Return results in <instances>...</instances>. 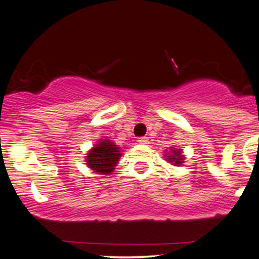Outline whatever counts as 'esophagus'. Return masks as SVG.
<instances>
[{"label": "esophagus", "mask_w": 259, "mask_h": 259, "mask_svg": "<svg viewBox=\"0 0 259 259\" xmlns=\"http://www.w3.org/2000/svg\"><path fill=\"white\" fill-rule=\"evenodd\" d=\"M138 142H139V144H141V145H147L150 141H148V138H140L138 140Z\"/></svg>", "instance_id": "obj_1"}]
</instances>
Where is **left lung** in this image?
<instances>
[{"instance_id":"8db88e82","label":"left lung","mask_w":259,"mask_h":259,"mask_svg":"<svg viewBox=\"0 0 259 259\" xmlns=\"http://www.w3.org/2000/svg\"><path fill=\"white\" fill-rule=\"evenodd\" d=\"M169 153L168 156H165L167 157V159L169 163H171V164L173 165H181L184 163V159H185V156H184L183 154V152H181V150H171V151H169Z\"/></svg>"}]
</instances>
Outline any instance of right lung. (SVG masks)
<instances>
[{
  "instance_id": "1",
  "label": "right lung",
  "mask_w": 259,
  "mask_h": 259,
  "mask_svg": "<svg viewBox=\"0 0 259 259\" xmlns=\"http://www.w3.org/2000/svg\"><path fill=\"white\" fill-rule=\"evenodd\" d=\"M121 156L119 147L111 140H100L86 156L88 167L97 174H111Z\"/></svg>"
}]
</instances>
